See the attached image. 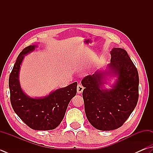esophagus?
I'll return each instance as SVG.
<instances>
[{
	"label": "esophagus",
	"mask_w": 153,
	"mask_h": 153,
	"mask_svg": "<svg viewBox=\"0 0 153 153\" xmlns=\"http://www.w3.org/2000/svg\"><path fill=\"white\" fill-rule=\"evenodd\" d=\"M83 90H84V87H83V86L80 84L78 85V86H77V93L79 94H80L81 93H82Z\"/></svg>",
	"instance_id": "esophagus-1"
}]
</instances>
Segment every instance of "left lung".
Masks as SVG:
<instances>
[{
  "label": "left lung",
  "instance_id": "1",
  "mask_svg": "<svg viewBox=\"0 0 153 153\" xmlns=\"http://www.w3.org/2000/svg\"><path fill=\"white\" fill-rule=\"evenodd\" d=\"M111 63L82 80V97L88 120L100 131L121 126L136 106L139 99V74L128 55L120 48L111 51ZM117 77L111 89L104 88L109 76Z\"/></svg>",
  "mask_w": 153,
  "mask_h": 153
}]
</instances>
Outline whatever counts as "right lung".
I'll return each mask as SVG.
<instances>
[{"mask_svg":"<svg viewBox=\"0 0 153 153\" xmlns=\"http://www.w3.org/2000/svg\"><path fill=\"white\" fill-rule=\"evenodd\" d=\"M38 47L30 45L17 57L9 76L10 102L15 113L26 125L34 130H53L65 117L71 100L76 94L77 82L53 91L42 97H30L22 91L19 80L21 65L25 56Z\"/></svg>","mask_w":153,"mask_h":153,"instance_id":"1","label":"right lung"}]
</instances>
